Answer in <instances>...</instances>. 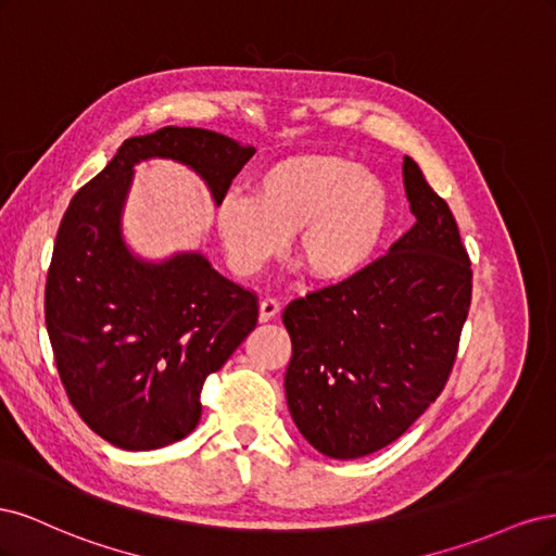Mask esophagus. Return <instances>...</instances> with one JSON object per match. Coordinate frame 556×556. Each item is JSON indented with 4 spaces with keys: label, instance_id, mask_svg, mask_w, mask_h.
Wrapping results in <instances>:
<instances>
[{
    "label": "esophagus",
    "instance_id": "esophagus-1",
    "mask_svg": "<svg viewBox=\"0 0 556 556\" xmlns=\"http://www.w3.org/2000/svg\"><path fill=\"white\" fill-rule=\"evenodd\" d=\"M278 313H280L278 299H274V296L262 299V304H260V319H262V323H266V319H274Z\"/></svg>",
    "mask_w": 556,
    "mask_h": 556
}]
</instances>
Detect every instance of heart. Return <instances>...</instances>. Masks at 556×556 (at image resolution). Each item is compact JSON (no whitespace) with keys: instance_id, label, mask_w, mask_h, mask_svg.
Wrapping results in <instances>:
<instances>
[{"instance_id":"1","label":"heart","mask_w":556,"mask_h":556,"mask_svg":"<svg viewBox=\"0 0 556 556\" xmlns=\"http://www.w3.org/2000/svg\"><path fill=\"white\" fill-rule=\"evenodd\" d=\"M387 220L382 180L327 153L268 164L252 182V197L227 194L217 204V231L241 276L260 274L294 233L296 257L315 280H345L374 257Z\"/></svg>"}]
</instances>
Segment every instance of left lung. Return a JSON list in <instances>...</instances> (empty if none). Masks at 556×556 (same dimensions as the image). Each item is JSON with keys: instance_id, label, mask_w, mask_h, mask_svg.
<instances>
[{"instance_id": "1", "label": "left lung", "mask_w": 556, "mask_h": 556, "mask_svg": "<svg viewBox=\"0 0 556 556\" xmlns=\"http://www.w3.org/2000/svg\"><path fill=\"white\" fill-rule=\"evenodd\" d=\"M403 185L415 225L355 276L282 311L292 419L333 459L390 445L441 396L470 308L473 271L450 206L410 157Z\"/></svg>"}]
</instances>
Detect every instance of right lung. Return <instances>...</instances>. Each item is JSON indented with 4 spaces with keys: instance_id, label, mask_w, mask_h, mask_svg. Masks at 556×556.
<instances>
[{
    "instance_id": "obj_1",
    "label": "right lung",
    "mask_w": 556,
    "mask_h": 556,
    "mask_svg": "<svg viewBox=\"0 0 556 556\" xmlns=\"http://www.w3.org/2000/svg\"><path fill=\"white\" fill-rule=\"evenodd\" d=\"M255 148L199 127L131 137L74 194L46 278V329L72 406L123 450H157L188 435L201 390L257 327L260 299L201 255L143 264L121 239L131 166L172 157L208 182L215 204Z\"/></svg>"
}]
</instances>
